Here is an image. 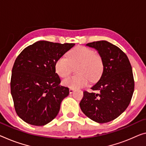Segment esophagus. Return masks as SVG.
Wrapping results in <instances>:
<instances>
[{"label": "esophagus", "instance_id": "obj_1", "mask_svg": "<svg viewBox=\"0 0 146 146\" xmlns=\"http://www.w3.org/2000/svg\"><path fill=\"white\" fill-rule=\"evenodd\" d=\"M74 91V89H72V88H70V89H69V93H70V94L72 93Z\"/></svg>", "mask_w": 146, "mask_h": 146}]
</instances>
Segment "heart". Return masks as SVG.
I'll return each instance as SVG.
<instances>
[{
    "instance_id": "1",
    "label": "heart",
    "mask_w": 146,
    "mask_h": 146,
    "mask_svg": "<svg viewBox=\"0 0 146 146\" xmlns=\"http://www.w3.org/2000/svg\"><path fill=\"white\" fill-rule=\"evenodd\" d=\"M66 57H60L55 62V71L61 78L66 77L77 67L78 75L62 80V84L69 88L78 89L87 86L91 80L96 82L104 70V60L101 55L92 49L78 46L69 51Z\"/></svg>"
}]
</instances>
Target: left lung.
I'll return each mask as SVG.
<instances>
[{
	"instance_id": "8db88e82",
	"label": "left lung",
	"mask_w": 146,
	"mask_h": 146,
	"mask_svg": "<svg viewBox=\"0 0 146 146\" xmlns=\"http://www.w3.org/2000/svg\"><path fill=\"white\" fill-rule=\"evenodd\" d=\"M104 60V70L100 80L91 87L99 93L85 91L80 106L94 121L104 123L115 119L131 102L134 90L131 64L127 55L115 45L102 41L88 43Z\"/></svg>"
}]
</instances>
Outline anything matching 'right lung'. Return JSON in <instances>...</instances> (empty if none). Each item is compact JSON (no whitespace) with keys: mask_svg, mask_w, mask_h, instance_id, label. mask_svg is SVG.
I'll return each mask as SVG.
<instances>
[{"mask_svg":"<svg viewBox=\"0 0 146 146\" xmlns=\"http://www.w3.org/2000/svg\"><path fill=\"white\" fill-rule=\"evenodd\" d=\"M74 45L38 41L17 56L12 71L11 94L15 110L25 122L43 126L57 115L69 89L59 85L55 62Z\"/></svg>","mask_w":146,"mask_h":146,"instance_id":"add662e5","label":"right lung"}]
</instances>
